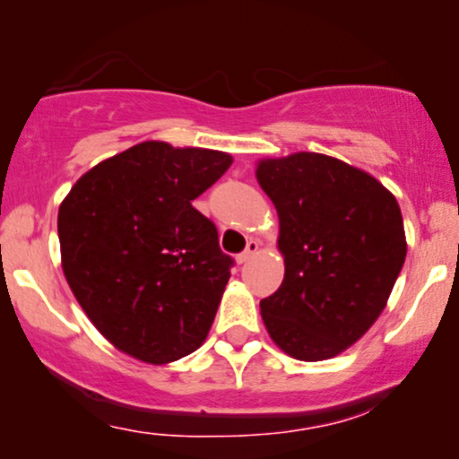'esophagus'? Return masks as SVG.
<instances>
[{
  "label": "esophagus",
  "instance_id": "obj_1",
  "mask_svg": "<svg viewBox=\"0 0 459 459\" xmlns=\"http://www.w3.org/2000/svg\"><path fill=\"white\" fill-rule=\"evenodd\" d=\"M256 250H259V240H248L247 250L242 255H238V263H247L250 256L256 255Z\"/></svg>",
  "mask_w": 459,
  "mask_h": 459
}]
</instances>
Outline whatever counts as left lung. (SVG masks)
Instances as JSON below:
<instances>
[{
    "label": "left lung",
    "mask_w": 459,
    "mask_h": 459,
    "mask_svg": "<svg viewBox=\"0 0 459 459\" xmlns=\"http://www.w3.org/2000/svg\"><path fill=\"white\" fill-rule=\"evenodd\" d=\"M278 211L284 280L261 300L263 324L286 355H341L385 311L407 242L397 198L374 175L317 152L256 160Z\"/></svg>",
    "instance_id": "1"
}]
</instances>
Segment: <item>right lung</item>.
<instances>
[{"label": "right lung", "mask_w": 459, "mask_h": 459, "mask_svg": "<svg viewBox=\"0 0 459 459\" xmlns=\"http://www.w3.org/2000/svg\"><path fill=\"white\" fill-rule=\"evenodd\" d=\"M231 162L219 150L148 140L98 162L62 200V272L121 353L165 366L204 342L231 259L192 200Z\"/></svg>", "instance_id": "add662e5"}]
</instances>
